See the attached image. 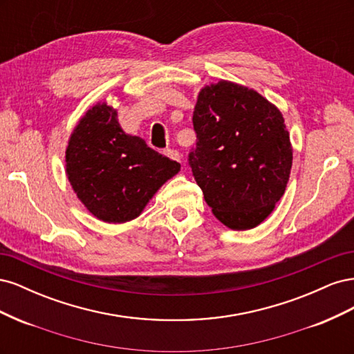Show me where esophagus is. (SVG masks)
I'll use <instances>...</instances> for the list:
<instances>
[{"label":"esophagus","mask_w":354,"mask_h":354,"mask_svg":"<svg viewBox=\"0 0 354 354\" xmlns=\"http://www.w3.org/2000/svg\"><path fill=\"white\" fill-rule=\"evenodd\" d=\"M164 153H165V155H167L169 159H173V160H178V162H180L181 156H180V153H178L177 151H174V149H165Z\"/></svg>","instance_id":"esophagus-1"}]
</instances>
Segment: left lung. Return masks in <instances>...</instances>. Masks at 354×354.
Instances as JSON below:
<instances>
[{
	"label": "left lung",
	"mask_w": 354,
	"mask_h": 354,
	"mask_svg": "<svg viewBox=\"0 0 354 354\" xmlns=\"http://www.w3.org/2000/svg\"><path fill=\"white\" fill-rule=\"evenodd\" d=\"M189 165L212 214L234 230L259 226L285 194L292 146L281 111L261 94L220 81L202 88Z\"/></svg>",
	"instance_id": "obj_1"
}]
</instances>
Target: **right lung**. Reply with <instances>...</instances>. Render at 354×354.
<instances>
[{
  "label": "right lung",
  "instance_id": "right-lung-1",
  "mask_svg": "<svg viewBox=\"0 0 354 354\" xmlns=\"http://www.w3.org/2000/svg\"><path fill=\"white\" fill-rule=\"evenodd\" d=\"M180 164L125 134L118 113L106 103L87 111L75 127L66 149L71 186L94 217L125 223L142 214L149 199Z\"/></svg>",
  "mask_w": 354,
  "mask_h": 354
}]
</instances>
